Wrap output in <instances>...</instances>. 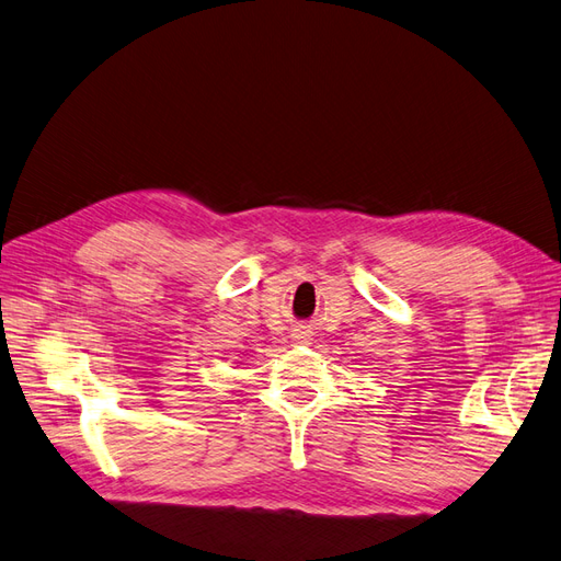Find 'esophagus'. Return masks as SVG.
<instances>
[{
	"mask_svg": "<svg viewBox=\"0 0 561 561\" xmlns=\"http://www.w3.org/2000/svg\"><path fill=\"white\" fill-rule=\"evenodd\" d=\"M290 339L299 346H309L311 344V332L307 328H297V330H293Z\"/></svg>",
	"mask_w": 561,
	"mask_h": 561,
	"instance_id": "34e87169",
	"label": "esophagus"
}]
</instances>
